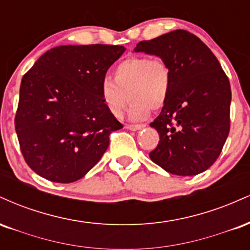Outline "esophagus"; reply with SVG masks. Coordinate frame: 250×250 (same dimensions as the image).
<instances>
[{
	"label": "esophagus",
	"mask_w": 250,
	"mask_h": 250,
	"mask_svg": "<svg viewBox=\"0 0 250 250\" xmlns=\"http://www.w3.org/2000/svg\"><path fill=\"white\" fill-rule=\"evenodd\" d=\"M146 125H128L127 129H129V130H133V131H136V130H140V129L145 128Z\"/></svg>",
	"instance_id": "34e87169"
}]
</instances>
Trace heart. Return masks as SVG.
<instances>
[{
	"mask_svg": "<svg viewBox=\"0 0 250 250\" xmlns=\"http://www.w3.org/2000/svg\"><path fill=\"white\" fill-rule=\"evenodd\" d=\"M114 81L104 79L100 87L103 104L113 116L120 117L127 103L128 116L139 121L146 119L150 109L159 110L167 102L171 87V71L160 59L131 56L123 60L113 71Z\"/></svg>",
	"mask_w": 250,
	"mask_h": 250,
	"instance_id": "heart-1",
	"label": "heart"
}]
</instances>
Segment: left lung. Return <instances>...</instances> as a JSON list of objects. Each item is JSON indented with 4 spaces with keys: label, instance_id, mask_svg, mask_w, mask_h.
Wrapping results in <instances>:
<instances>
[{
    "label": "left lung",
    "instance_id": "obj_1",
    "mask_svg": "<svg viewBox=\"0 0 250 250\" xmlns=\"http://www.w3.org/2000/svg\"><path fill=\"white\" fill-rule=\"evenodd\" d=\"M134 51L160 57L171 71L167 102L150 123L160 141L149 157L179 176L203 173L230 128V83L220 62L199 37L181 29L139 42Z\"/></svg>",
    "mask_w": 250,
    "mask_h": 250
}]
</instances>
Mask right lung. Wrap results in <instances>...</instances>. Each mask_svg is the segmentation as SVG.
Returning a JSON list of instances; mask_svg holds the SVG:
<instances>
[{"instance_id":"add662e5","label":"right lung","mask_w":250,"mask_h":250,"mask_svg":"<svg viewBox=\"0 0 250 250\" xmlns=\"http://www.w3.org/2000/svg\"><path fill=\"white\" fill-rule=\"evenodd\" d=\"M123 45H60L24 74L15 130L22 155L40 176L57 183L82 179L123 125L103 104L100 87Z\"/></svg>"}]
</instances>
